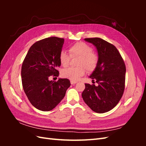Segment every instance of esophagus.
<instances>
[{"mask_svg":"<svg viewBox=\"0 0 146 146\" xmlns=\"http://www.w3.org/2000/svg\"><path fill=\"white\" fill-rule=\"evenodd\" d=\"M77 83V81H70V83H71V85H74V84H76V83Z\"/></svg>","mask_w":146,"mask_h":146,"instance_id":"obj_1","label":"esophagus"}]
</instances>
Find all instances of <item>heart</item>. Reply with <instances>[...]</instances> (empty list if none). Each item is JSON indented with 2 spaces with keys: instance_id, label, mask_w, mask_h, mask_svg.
I'll return each mask as SVG.
<instances>
[{
  "instance_id": "heart-1",
  "label": "heart",
  "mask_w": 146,
  "mask_h": 146,
  "mask_svg": "<svg viewBox=\"0 0 146 146\" xmlns=\"http://www.w3.org/2000/svg\"><path fill=\"white\" fill-rule=\"evenodd\" d=\"M93 52L92 48L87 44L78 42L70 46L69 54L65 51H61L59 55L60 64L63 67L69 64L70 58L79 57L77 61V68H69L64 69L61 76L72 81H76L85 73V69L89 72L93 71L99 62V56Z\"/></svg>"
}]
</instances>
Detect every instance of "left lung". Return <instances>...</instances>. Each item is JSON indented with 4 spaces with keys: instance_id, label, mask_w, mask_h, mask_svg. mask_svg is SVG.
<instances>
[{
    "instance_id": "1",
    "label": "left lung",
    "mask_w": 146,
    "mask_h": 146,
    "mask_svg": "<svg viewBox=\"0 0 146 146\" xmlns=\"http://www.w3.org/2000/svg\"><path fill=\"white\" fill-rule=\"evenodd\" d=\"M96 47L99 62L90 78L94 84H85L82 98L92 111L107 112L120 101L125 89L126 68L116 47L99 38H85Z\"/></svg>"
}]
</instances>
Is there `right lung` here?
<instances>
[{
  "instance_id": "1",
  "label": "right lung",
  "mask_w": 146,
  "mask_h": 146,
  "mask_svg": "<svg viewBox=\"0 0 146 146\" xmlns=\"http://www.w3.org/2000/svg\"><path fill=\"white\" fill-rule=\"evenodd\" d=\"M64 39L50 37L41 39L30 47L21 69L22 83L30 102L43 111L54 109L61 101L70 86L68 78L50 81L58 77L60 66L59 55Z\"/></svg>"
}]
</instances>
